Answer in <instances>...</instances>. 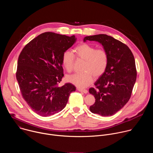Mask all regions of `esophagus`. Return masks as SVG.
Masks as SVG:
<instances>
[{"instance_id":"obj_1","label":"esophagus","mask_w":153,"mask_h":153,"mask_svg":"<svg viewBox=\"0 0 153 153\" xmlns=\"http://www.w3.org/2000/svg\"><path fill=\"white\" fill-rule=\"evenodd\" d=\"M77 90L80 92H83L85 94H87V93H88V91H87L86 90L82 89V88H77Z\"/></svg>"}]
</instances>
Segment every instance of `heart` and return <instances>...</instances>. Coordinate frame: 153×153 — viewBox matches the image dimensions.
I'll return each instance as SVG.
<instances>
[{
    "instance_id": "1",
    "label": "heart",
    "mask_w": 153,
    "mask_h": 153,
    "mask_svg": "<svg viewBox=\"0 0 153 153\" xmlns=\"http://www.w3.org/2000/svg\"><path fill=\"white\" fill-rule=\"evenodd\" d=\"M76 57L85 61L82 71L67 77V80L78 88H85L93 81L94 77L99 78L105 72L108 63V54L104 49L96 48L87 43H82L73 50ZM62 63L68 73L72 71L74 63V56L70 51H65L62 56Z\"/></svg>"
}]
</instances>
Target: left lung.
<instances>
[{
    "label": "left lung",
    "mask_w": 153,
    "mask_h": 153,
    "mask_svg": "<svg viewBox=\"0 0 153 153\" xmlns=\"http://www.w3.org/2000/svg\"><path fill=\"white\" fill-rule=\"evenodd\" d=\"M96 41L108 54L106 70L91 88L95 103L90 110L102 116H110L122 109L130 99L136 80L137 71L134 56L122 42L106 34L86 36L83 41Z\"/></svg>",
    "instance_id": "obj_1"
}]
</instances>
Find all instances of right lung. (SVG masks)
Wrapping results in <instances>:
<instances>
[{
  "label": "right lung",
  "mask_w": 153,
  "mask_h": 153,
  "mask_svg": "<svg viewBox=\"0 0 153 153\" xmlns=\"http://www.w3.org/2000/svg\"><path fill=\"white\" fill-rule=\"evenodd\" d=\"M76 39L75 36L43 33L30 41L19 56L16 79L22 95L32 110L42 117L61 111L71 93L76 91L70 83L57 84L64 76L62 54Z\"/></svg>",
  "instance_id": "right-lung-1"
}]
</instances>
